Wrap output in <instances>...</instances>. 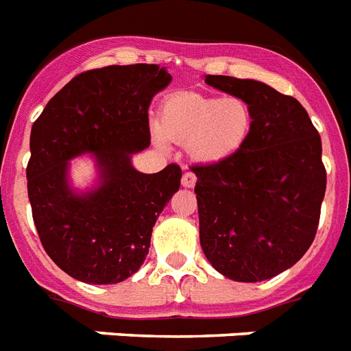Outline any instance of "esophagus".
Masks as SVG:
<instances>
[{
	"instance_id": "34e87169",
	"label": "esophagus",
	"mask_w": 351,
	"mask_h": 351,
	"mask_svg": "<svg viewBox=\"0 0 351 351\" xmlns=\"http://www.w3.org/2000/svg\"><path fill=\"white\" fill-rule=\"evenodd\" d=\"M181 182H182V186H184V188H193V186H195L197 178L193 176L192 172H184V173H182Z\"/></svg>"
}]
</instances>
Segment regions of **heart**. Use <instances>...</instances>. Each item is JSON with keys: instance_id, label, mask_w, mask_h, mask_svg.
<instances>
[{"instance_id": "heart-1", "label": "heart", "mask_w": 351, "mask_h": 351, "mask_svg": "<svg viewBox=\"0 0 351 351\" xmlns=\"http://www.w3.org/2000/svg\"><path fill=\"white\" fill-rule=\"evenodd\" d=\"M253 120L244 98L173 93L161 106L154 141L161 149H167V140L182 143L195 163H219L247 143Z\"/></svg>"}]
</instances>
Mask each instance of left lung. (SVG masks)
Listing matches in <instances>:
<instances>
[{
	"mask_svg": "<svg viewBox=\"0 0 351 351\" xmlns=\"http://www.w3.org/2000/svg\"><path fill=\"white\" fill-rule=\"evenodd\" d=\"M204 82L244 98L254 120L237 154L192 167L201 247L222 276L263 282L291 269L314 242L326 190L321 136L296 98L267 84L226 75Z\"/></svg>",
	"mask_w": 351,
	"mask_h": 351,
	"instance_id": "1",
	"label": "left lung"
}]
</instances>
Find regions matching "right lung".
Instances as JSON below:
<instances>
[{"label": "right lung", "mask_w": 351, "mask_h": 351, "mask_svg": "<svg viewBox=\"0 0 351 351\" xmlns=\"http://www.w3.org/2000/svg\"><path fill=\"white\" fill-rule=\"evenodd\" d=\"M172 82L158 64L80 73L40 112L30 134L28 199L43 247L66 274L91 285L120 283L143 265L152 228L179 190L181 169L132 167L150 145L149 106ZM91 155V189L71 184V159Z\"/></svg>", "instance_id": "obj_1"}]
</instances>
